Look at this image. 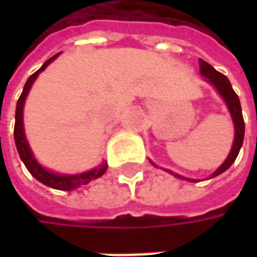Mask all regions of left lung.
<instances>
[{
	"label": "left lung",
	"mask_w": 257,
	"mask_h": 257,
	"mask_svg": "<svg viewBox=\"0 0 257 257\" xmlns=\"http://www.w3.org/2000/svg\"><path fill=\"white\" fill-rule=\"evenodd\" d=\"M199 63H200V74L204 77V80H206L207 83H210V84L216 88L217 93L220 94V97L224 100V103H226L227 108H229V113L232 115L233 125H234V140H233L232 150H230L229 156L226 157V160H224V162H223L210 176H209V179H213V177L222 174L223 172H226V170L234 163L237 154L240 152V147H242L243 144V139H244V121H243L242 107H240L239 97H237V94L233 91L232 84H230L229 78H227L226 75H223L222 73L216 71L209 63H206V61H203V60H200ZM150 163L153 164V166H156L152 160H150ZM156 167H157V166H156ZM164 170L167 173H170V174H173L174 177L182 179V180H187V182L193 183L197 182L196 179L184 177V176H180V174H177V173H173L172 170H167V169H164Z\"/></svg>",
	"instance_id": "1"
}]
</instances>
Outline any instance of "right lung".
<instances>
[{
  "label": "right lung",
  "mask_w": 257,
  "mask_h": 257,
  "mask_svg": "<svg viewBox=\"0 0 257 257\" xmlns=\"http://www.w3.org/2000/svg\"><path fill=\"white\" fill-rule=\"evenodd\" d=\"M60 55L55 54L54 57H51L50 60H47L44 64L41 65V68L38 71H35L34 74L31 75L27 83H25L24 88H23V93L20 95L18 101H17V108H15V125H14V140L15 146H17V150L18 154L23 160V163L25 164L27 170L34 176L38 182H41L45 186L51 187V189H57V190H65V192H70V190H75L81 186H84L87 183H90L91 180H95L98 177H101L105 170H107V163L101 162V164H98V167H94L91 170H87L84 173H77V174H64V173H55L53 170H48L43 167L41 164L37 162V159L33 154V150L30 147V144L27 142V137H25L24 132V121H23V113H24V104L25 98L30 93L31 87L34 84V81L37 80V77L40 73H43L48 65L54 61L55 58Z\"/></svg>",
  "instance_id": "obj_1"
}]
</instances>
